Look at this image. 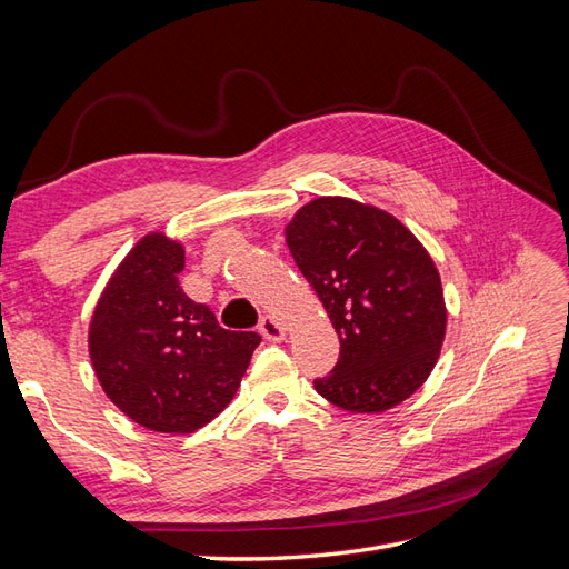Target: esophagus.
Returning a JSON list of instances; mask_svg holds the SVG:
<instances>
[{
	"instance_id": "esophagus-1",
	"label": "esophagus",
	"mask_w": 569,
	"mask_h": 569,
	"mask_svg": "<svg viewBox=\"0 0 569 569\" xmlns=\"http://www.w3.org/2000/svg\"><path fill=\"white\" fill-rule=\"evenodd\" d=\"M258 330H261V335L266 337V339H270V341H282L284 337H287V330H284V325L274 318V316H266L263 320H261V325H258Z\"/></svg>"
}]
</instances>
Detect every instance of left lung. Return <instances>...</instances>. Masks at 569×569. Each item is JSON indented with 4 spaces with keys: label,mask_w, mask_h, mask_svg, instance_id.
<instances>
[{
    "label": "left lung",
    "mask_w": 569,
    "mask_h": 569,
    "mask_svg": "<svg viewBox=\"0 0 569 569\" xmlns=\"http://www.w3.org/2000/svg\"><path fill=\"white\" fill-rule=\"evenodd\" d=\"M284 242L339 337L316 391L351 412H385L435 370L446 303L432 256L399 218L349 197L308 201Z\"/></svg>",
    "instance_id": "left-lung-1"
}]
</instances>
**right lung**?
Masks as SVG:
<instances>
[{
	"instance_id": "add662e5",
	"label": "right lung",
	"mask_w": 569,
	"mask_h": 569,
	"mask_svg": "<svg viewBox=\"0 0 569 569\" xmlns=\"http://www.w3.org/2000/svg\"><path fill=\"white\" fill-rule=\"evenodd\" d=\"M184 247L149 232L118 263L92 311L88 349L111 403L151 432L189 435L228 408L261 343L230 332L178 274Z\"/></svg>"
}]
</instances>
